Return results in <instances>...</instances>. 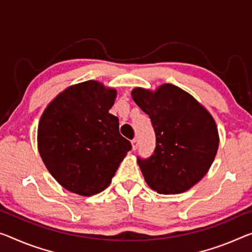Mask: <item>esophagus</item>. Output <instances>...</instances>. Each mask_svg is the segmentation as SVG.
Listing matches in <instances>:
<instances>
[{"label":"esophagus","instance_id":"34e87169","mask_svg":"<svg viewBox=\"0 0 252 252\" xmlns=\"http://www.w3.org/2000/svg\"><path fill=\"white\" fill-rule=\"evenodd\" d=\"M138 145H139V142H138V139H137V138H134L133 141H131V148H133V150L135 151V150H137Z\"/></svg>","mask_w":252,"mask_h":252}]
</instances>
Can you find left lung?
<instances>
[{
	"label": "left lung",
	"instance_id": "left-lung-1",
	"mask_svg": "<svg viewBox=\"0 0 252 252\" xmlns=\"http://www.w3.org/2000/svg\"><path fill=\"white\" fill-rule=\"evenodd\" d=\"M131 96L149 115L156 133L152 156L137 158L146 184L163 195L188 190L206 175L218 152L214 119L195 98L172 84H163L154 94L136 88Z\"/></svg>",
	"mask_w": 252,
	"mask_h": 252
}]
</instances>
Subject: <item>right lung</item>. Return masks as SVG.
Listing matches in <instances>:
<instances>
[{
    "instance_id": "1",
    "label": "right lung",
    "mask_w": 252,
    "mask_h": 252,
    "mask_svg": "<svg viewBox=\"0 0 252 252\" xmlns=\"http://www.w3.org/2000/svg\"><path fill=\"white\" fill-rule=\"evenodd\" d=\"M114 89L95 81L76 84L46 108L38 149L48 171L67 190L91 196L104 190L131 144L109 114Z\"/></svg>"
}]
</instances>
